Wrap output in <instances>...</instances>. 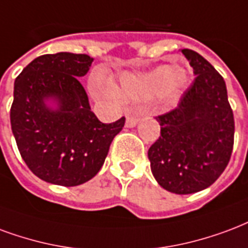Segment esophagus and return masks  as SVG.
I'll return each instance as SVG.
<instances>
[{
    "label": "esophagus",
    "mask_w": 248,
    "mask_h": 248,
    "mask_svg": "<svg viewBox=\"0 0 248 248\" xmlns=\"http://www.w3.org/2000/svg\"><path fill=\"white\" fill-rule=\"evenodd\" d=\"M139 122L138 117L135 115H127L126 117V127H134Z\"/></svg>",
    "instance_id": "1"
}]
</instances>
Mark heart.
I'll list each match as a JSON object with an SVG mask.
<instances>
[{"label":"heart","mask_w":248,"mask_h":248,"mask_svg":"<svg viewBox=\"0 0 248 248\" xmlns=\"http://www.w3.org/2000/svg\"><path fill=\"white\" fill-rule=\"evenodd\" d=\"M185 82L186 72L183 68L160 65L138 76H124L119 94L127 101L151 100L159 94L170 98L181 91Z\"/></svg>","instance_id":"1"}]
</instances>
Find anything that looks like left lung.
<instances>
[{
  "mask_svg": "<svg viewBox=\"0 0 248 248\" xmlns=\"http://www.w3.org/2000/svg\"><path fill=\"white\" fill-rule=\"evenodd\" d=\"M181 52L196 78L175 109L156 117L160 137L148 150V159L160 186L190 194L210 186L225 170L235 126L223 78L196 51Z\"/></svg>",
  "mask_w": 248,
  "mask_h": 248,
  "instance_id": "left-lung-1",
  "label": "left lung"
}]
</instances>
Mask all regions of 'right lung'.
I'll return each mask as SVG.
<instances>
[{"instance_id": "obj_1", "label": "right lung", "mask_w": 248, "mask_h": 248, "mask_svg": "<svg viewBox=\"0 0 248 248\" xmlns=\"http://www.w3.org/2000/svg\"><path fill=\"white\" fill-rule=\"evenodd\" d=\"M93 58L85 54L42 55L14 82L10 122L22 159L35 176L51 184L76 186L97 175L124 117L102 124L91 110L78 78ZM46 99L58 108L51 109Z\"/></svg>"}]
</instances>
